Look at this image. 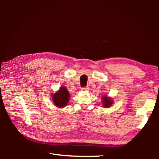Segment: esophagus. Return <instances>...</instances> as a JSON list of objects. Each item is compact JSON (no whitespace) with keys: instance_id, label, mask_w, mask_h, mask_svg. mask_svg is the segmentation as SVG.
<instances>
[{"instance_id":"obj_1","label":"esophagus","mask_w":159,"mask_h":159,"mask_svg":"<svg viewBox=\"0 0 159 159\" xmlns=\"http://www.w3.org/2000/svg\"><path fill=\"white\" fill-rule=\"evenodd\" d=\"M81 90H83V91H88V90H89V88H88V87H83L81 88Z\"/></svg>"}]
</instances>
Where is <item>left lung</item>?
<instances>
[{
    "instance_id": "left-lung-1",
    "label": "left lung",
    "mask_w": 159,
    "mask_h": 159,
    "mask_svg": "<svg viewBox=\"0 0 159 159\" xmlns=\"http://www.w3.org/2000/svg\"><path fill=\"white\" fill-rule=\"evenodd\" d=\"M102 102H103L104 107H109L112 104V99L108 98L107 96H104L102 98Z\"/></svg>"
}]
</instances>
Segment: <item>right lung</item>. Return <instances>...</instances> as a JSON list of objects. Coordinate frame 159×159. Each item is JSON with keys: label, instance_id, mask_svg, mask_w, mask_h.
Masks as SVG:
<instances>
[{"label": "right lung", "instance_id": "right-lung-1", "mask_svg": "<svg viewBox=\"0 0 159 159\" xmlns=\"http://www.w3.org/2000/svg\"><path fill=\"white\" fill-rule=\"evenodd\" d=\"M69 93L66 87H61L58 92L54 94L52 99L54 103L59 108L65 107L69 102Z\"/></svg>", "mask_w": 159, "mask_h": 159}]
</instances>
